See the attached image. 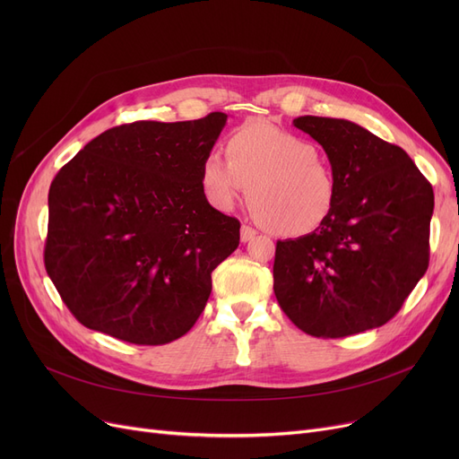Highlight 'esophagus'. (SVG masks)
Listing matches in <instances>:
<instances>
[{
	"mask_svg": "<svg viewBox=\"0 0 459 459\" xmlns=\"http://www.w3.org/2000/svg\"><path fill=\"white\" fill-rule=\"evenodd\" d=\"M256 236V230L249 225H242V229H239V238H242V242H251V239Z\"/></svg>",
	"mask_w": 459,
	"mask_h": 459,
	"instance_id": "obj_1",
	"label": "esophagus"
}]
</instances>
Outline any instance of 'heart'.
I'll list each match as a JSON object with an SVG mask.
<instances>
[{"label": "heart", "mask_w": 459, "mask_h": 459, "mask_svg": "<svg viewBox=\"0 0 459 459\" xmlns=\"http://www.w3.org/2000/svg\"><path fill=\"white\" fill-rule=\"evenodd\" d=\"M225 154L227 161L208 154L201 163V186L215 208L232 210L251 188V206L272 234L299 238L329 221L339 182L315 143L251 120L227 137Z\"/></svg>", "instance_id": "heart-1"}]
</instances>
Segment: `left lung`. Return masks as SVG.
I'll return each mask as SVG.
<instances>
[{
	"label": "left lung",
	"instance_id": "8db88e82",
	"mask_svg": "<svg viewBox=\"0 0 459 459\" xmlns=\"http://www.w3.org/2000/svg\"><path fill=\"white\" fill-rule=\"evenodd\" d=\"M339 182L329 221L279 239L275 298L301 331L341 339L387 324L428 270L433 189L396 144L351 120L298 117Z\"/></svg>",
	"mask_w": 459,
	"mask_h": 459
}]
</instances>
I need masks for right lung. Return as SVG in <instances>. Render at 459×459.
I'll use <instances>...</instances> for the list:
<instances>
[{"mask_svg": "<svg viewBox=\"0 0 459 459\" xmlns=\"http://www.w3.org/2000/svg\"><path fill=\"white\" fill-rule=\"evenodd\" d=\"M227 125L137 120L106 130L56 175L44 266L80 324L139 346L186 334L239 221L210 206L201 163Z\"/></svg>", "mask_w": 459, "mask_h": 459, "instance_id": "1", "label": "right lung"}]
</instances>
